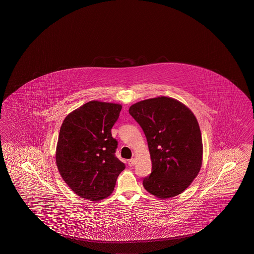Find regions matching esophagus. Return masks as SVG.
<instances>
[{
	"label": "esophagus",
	"mask_w": 254,
	"mask_h": 254,
	"mask_svg": "<svg viewBox=\"0 0 254 254\" xmlns=\"http://www.w3.org/2000/svg\"><path fill=\"white\" fill-rule=\"evenodd\" d=\"M135 165V159L134 158H131L128 160V166L129 167H133Z\"/></svg>",
	"instance_id": "obj_1"
}]
</instances>
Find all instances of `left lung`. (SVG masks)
Masks as SVG:
<instances>
[{
    "label": "left lung",
    "instance_id": "left-lung-1",
    "mask_svg": "<svg viewBox=\"0 0 254 254\" xmlns=\"http://www.w3.org/2000/svg\"><path fill=\"white\" fill-rule=\"evenodd\" d=\"M128 112L144 132L152 163L143 187L159 198L179 195L202 165V136L194 114L179 101L166 96L138 102Z\"/></svg>",
    "mask_w": 254,
    "mask_h": 254
}]
</instances>
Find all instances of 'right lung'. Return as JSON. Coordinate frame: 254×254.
<instances>
[{"mask_svg": "<svg viewBox=\"0 0 254 254\" xmlns=\"http://www.w3.org/2000/svg\"><path fill=\"white\" fill-rule=\"evenodd\" d=\"M121 104L90 101L67 115L57 145L59 173L82 198L98 201L113 193L125 164L115 156L118 141L112 128Z\"/></svg>", "mask_w": 254, "mask_h": 254, "instance_id": "obj_1", "label": "right lung"}]
</instances>
